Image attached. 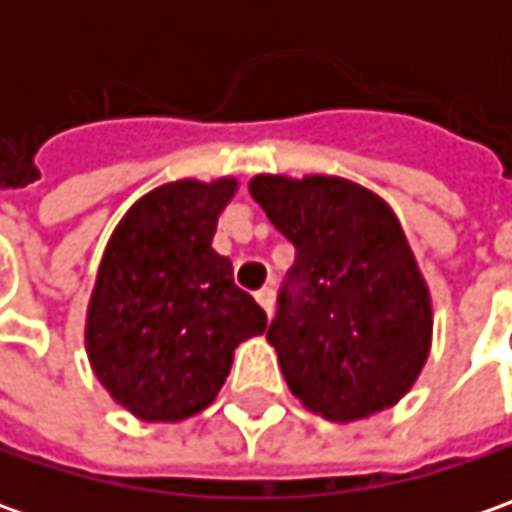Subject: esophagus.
Here are the masks:
<instances>
[{
	"label": "esophagus",
	"instance_id": "obj_1",
	"mask_svg": "<svg viewBox=\"0 0 512 512\" xmlns=\"http://www.w3.org/2000/svg\"><path fill=\"white\" fill-rule=\"evenodd\" d=\"M273 296H276V293H273V287H262V290L256 293V302L262 305V310H265L267 316L273 313Z\"/></svg>",
	"mask_w": 512,
	"mask_h": 512
}]
</instances>
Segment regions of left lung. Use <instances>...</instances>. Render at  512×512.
Listing matches in <instances>:
<instances>
[{"instance_id": "1", "label": "left lung", "mask_w": 512, "mask_h": 512, "mask_svg": "<svg viewBox=\"0 0 512 512\" xmlns=\"http://www.w3.org/2000/svg\"><path fill=\"white\" fill-rule=\"evenodd\" d=\"M247 190L296 247L267 327L293 396L330 422L402 402L430 356L433 296L393 207L325 173H259Z\"/></svg>"}]
</instances>
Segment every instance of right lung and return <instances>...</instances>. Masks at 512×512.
Returning a JSON list of instances; mask_svg holds the SVG:
<instances>
[{"mask_svg":"<svg viewBox=\"0 0 512 512\" xmlns=\"http://www.w3.org/2000/svg\"><path fill=\"white\" fill-rule=\"evenodd\" d=\"M239 179L153 187L113 227L85 313V350L110 399L142 422H182L219 396L236 347L267 316L233 285L213 233Z\"/></svg>","mask_w":512,"mask_h":512,"instance_id":"obj_1","label":"right lung"}]
</instances>
